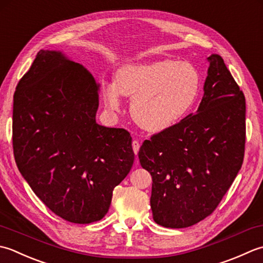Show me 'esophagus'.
Listing matches in <instances>:
<instances>
[{"mask_svg": "<svg viewBox=\"0 0 263 263\" xmlns=\"http://www.w3.org/2000/svg\"><path fill=\"white\" fill-rule=\"evenodd\" d=\"M132 145H133V151H134V153H135L136 155L138 154V151H139V142L138 141H133V143H132Z\"/></svg>", "mask_w": 263, "mask_h": 263, "instance_id": "1", "label": "esophagus"}]
</instances>
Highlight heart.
<instances>
[{
	"label": "heart",
	"instance_id": "heart-1",
	"mask_svg": "<svg viewBox=\"0 0 263 263\" xmlns=\"http://www.w3.org/2000/svg\"><path fill=\"white\" fill-rule=\"evenodd\" d=\"M116 83L102 84L106 108L118 111L121 94L132 99L130 114L143 129L158 133L183 120L201 89V74L189 61L170 59L125 64L116 71Z\"/></svg>",
	"mask_w": 263,
	"mask_h": 263
}]
</instances>
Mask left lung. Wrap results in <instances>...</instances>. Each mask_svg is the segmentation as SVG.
Wrapping results in <instances>:
<instances>
[{"label":"left lung","instance_id":"obj_1","mask_svg":"<svg viewBox=\"0 0 263 263\" xmlns=\"http://www.w3.org/2000/svg\"><path fill=\"white\" fill-rule=\"evenodd\" d=\"M206 60L196 115L144 141L138 152L152 176L153 219L167 228H186L210 216L243 163L244 94L220 55Z\"/></svg>","mask_w":263,"mask_h":263}]
</instances>
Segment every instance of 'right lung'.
I'll return each instance as SVG.
<instances>
[{
	"label": "right lung",
	"mask_w": 263,
	"mask_h": 263,
	"mask_svg": "<svg viewBox=\"0 0 263 263\" xmlns=\"http://www.w3.org/2000/svg\"><path fill=\"white\" fill-rule=\"evenodd\" d=\"M100 84L82 64L41 50L13 95V153L39 199L67 221L90 223L134 163L132 137L95 120Z\"/></svg>",
	"instance_id": "right-lung-1"
}]
</instances>
